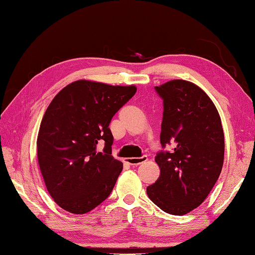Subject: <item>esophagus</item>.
Returning a JSON list of instances; mask_svg holds the SVG:
<instances>
[{"mask_svg": "<svg viewBox=\"0 0 255 255\" xmlns=\"http://www.w3.org/2000/svg\"><path fill=\"white\" fill-rule=\"evenodd\" d=\"M146 161H147V157L142 156L139 158H128V163L131 165H138V164H141L142 162H146Z\"/></svg>", "mask_w": 255, "mask_h": 255, "instance_id": "esophagus-1", "label": "esophagus"}]
</instances>
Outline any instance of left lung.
<instances>
[{
	"instance_id": "left-lung-1",
	"label": "left lung",
	"mask_w": 255,
	"mask_h": 255,
	"mask_svg": "<svg viewBox=\"0 0 255 255\" xmlns=\"http://www.w3.org/2000/svg\"><path fill=\"white\" fill-rule=\"evenodd\" d=\"M154 89L163 99L161 145L173 150L157 153L160 176L147 195L164 212L184 215L206 200L221 174L224 132L219 111L198 85L172 80Z\"/></svg>"
}]
</instances>
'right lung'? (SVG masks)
<instances>
[{"label":"right lung","instance_id":"1","mask_svg":"<svg viewBox=\"0 0 255 255\" xmlns=\"http://www.w3.org/2000/svg\"><path fill=\"white\" fill-rule=\"evenodd\" d=\"M136 93V86L78 80L61 90L47 107L36 147L48 194L60 208L84 214L106 200L123 169L111 156L109 123ZM99 141L104 150L96 149Z\"/></svg>","mask_w":255,"mask_h":255}]
</instances>
